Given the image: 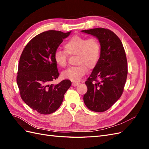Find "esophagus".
<instances>
[{"mask_svg":"<svg viewBox=\"0 0 149 149\" xmlns=\"http://www.w3.org/2000/svg\"><path fill=\"white\" fill-rule=\"evenodd\" d=\"M79 84V83H78V82H73V83H72V85H73V86H78Z\"/></svg>","mask_w":149,"mask_h":149,"instance_id":"obj_1","label":"esophagus"}]
</instances>
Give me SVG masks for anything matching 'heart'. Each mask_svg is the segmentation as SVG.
<instances>
[{
	"label": "heart",
	"instance_id": "b5f03b06",
	"mask_svg": "<svg viewBox=\"0 0 149 149\" xmlns=\"http://www.w3.org/2000/svg\"><path fill=\"white\" fill-rule=\"evenodd\" d=\"M64 50L56 49L54 53V60L60 67L67 64L68 55H76L77 66L70 67L62 73V77L73 81H79L86 73L87 68L93 69L100 61L101 47L96 38H87L81 36H74L65 43Z\"/></svg>",
	"mask_w": 149,
	"mask_h": 149
}]
</instances>
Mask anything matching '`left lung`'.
Wrapping results in <instances>:
<instances>
[{
    "instance_id": "obj_1",
    "label": "left lung",
    "mask_w": 149,
    "mask_h": 149,
    "mask_svg": "<svg viewBox=\"0 0 149 149\" xmlns=\"http://www.w3.org/2000/svg\"><path fill=\"white\" fill-rule=\"evenodd\" d=\"M81 31L96 37L101 47L100 61L85 82L88 91L83 96L84 102L91 111H106L123 92L127 76L124 48L118 36L109 29L97 28Z\"/></svg>"
}]
</instances>
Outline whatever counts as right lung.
Returning <instances> with one entry per match:
<instances>
[{"instance_id":"add662e5","label":"right lung","mask_w":149,"mask_h":149,"mask_svg":"<svg viewBox=\"0 0 149 149\" xmlns=\"http://www.w3.org/2000/svg\"><path fill=\"white\" fill-rule=\"evenodd\" d=\"M71 32L44 31L31 39L22 53L17 76L20 96L30 108L40 114L55 112L71 86V82L68 79L57 84L51 83L59 76L54 53Z\"/></svg>"}]
</instances>
